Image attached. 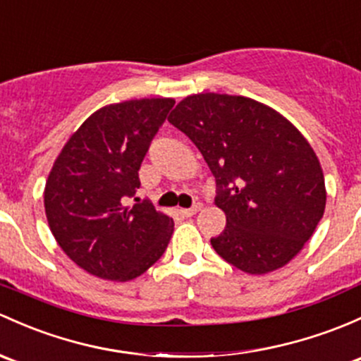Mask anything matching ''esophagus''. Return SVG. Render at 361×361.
Wrapping results in <instances>:
<instances>
[{
    "instance_id": "1",
    "label": "esophagus",
    "mask_w": 361,
    "mask_h": 361,
    "mask_svg": "<svg viewBox=\"0 0 361 361\" xmlns=\"http://www.w3.org/2000/svg\"><path fill=\"white\" fill-rule=\"evenodd\" d=\"M200 204H195V206H192V207H188V209H180L181 211V214L185 216V218H190V216H193V214H197V212L200 211Z\"/></svg>"
}]
</instances>
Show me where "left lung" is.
<instances>
[{"label": "left lung", "instance_id": "obj_1", "mask_svg": "<svg viewBox=\"0 0 361 361\" xmlns=\"http://www.w3.org/2000/svg\"><path fill=\"white\" fill-rule=\"evenodd\" d=\"M169 123L188 136L216 180L226 228L211 238L238 270L263 275L287 264L325 211V180L310 143L267 105L200 93L176 105Z\"/></svg>", "mask_w": 361, "mask_h": 361}]
</instances>
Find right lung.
Instances as JSON below:
<instances>
[{"label":"right lung","instance_id":"right-lung-1","mask_svg":"<svg viewBox=\"0 0 361 361\" xmlns=\"http://www.w3.org/2000/svg\"><path fill=\"white\" fill-rule=\"evenodd\" d=\"M174 100L142 98L107 105L81 124L53 164L44 188L48 225L78 267L126 282L164 254L173 219L150 200L126 207L140 188L143 157Z\"/></svg>","mask_w":361,"mask_h":361}]
</instances>
